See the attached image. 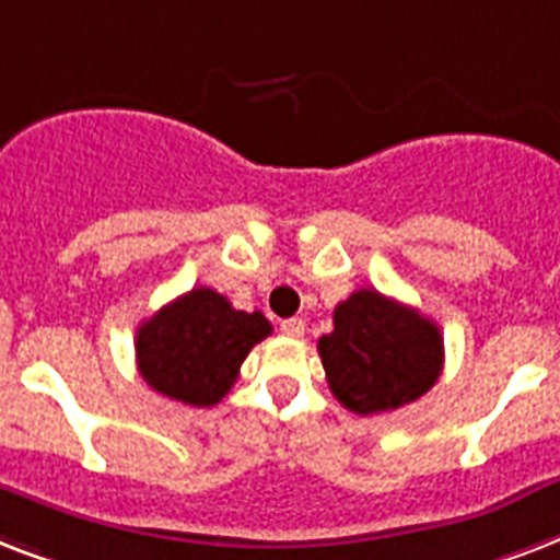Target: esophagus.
<instances>
[{
	"label": "esophagus",
	"mask_w": 560,
	"mask_h": 560,
	"mask_svg": "<svg viewBox=\"0 0 560 560\" xmlns=\"http://www.w3.org/2000/svg\"><path fill=\"white\" fill-rule=\"evenodd\" d=\"M280 332L289 336V339H301L303 332H306V324H303V318H289L280 324Z\"/></svg>",
	"instance_id": "1"
}]
</instances>
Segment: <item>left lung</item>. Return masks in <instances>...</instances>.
I'll list each match as a JSON object with an SVG mask.
<instances>
[{
	"instance_id": "left-lung-1",
	"label": "left lung",
	"mask_w": 560,
	"mask_h": 560,
	"mask_svg": "<svg viewBox=\"0 0 560 560\" xmlns=\"http://www.w3.org/2000/svg\"><path fill=\"white\" fill-rule=\"evenodd\" d=\"M318 353L329 392L357 415L400 409L435 385L444 368L441 329L418 310L359 289L332 312Z\"/></svg>"
}]
</instances>
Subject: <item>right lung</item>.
Segmentation results:
<instances>
[{
	"label": "right lung",
	"instance_id": "right-lung-1",
	"mask_svg": "<svg viewBox=\"0 0 560 560\" xmlns=\"http://www.w3.org/2000/svg\"><path fill=\"white\" fill-rule=\"evenodd\" d=\"M271 336L262 312L233 310L207 285L166 303L137 329V368L168 400L215 406L231 392L254 345Z\"/></svg>",
	"mask_w": 560,
	"mask_h": 560
}]
</instances>
